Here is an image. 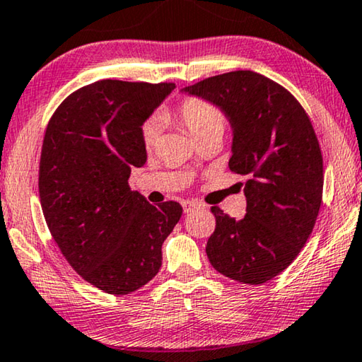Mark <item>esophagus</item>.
I'll return each mask as SVG.
<instances>
[{"instance_id": "obj_1", "label": "esophagus", "mask_w": 362, "mask_h": 362, "mask_svg": "<svg viewBox=\"0 0 362 362\" xmlns=\"http://www.w3.org/2000/svg\"><path fill=\"white\" fill-rule=\"evenodd\" d=\"M199 209H202V205H200V204H195V202H185V204H182V210H185L186 215H191L192 211L199 210Z\"/></svg>"}]
</instances>
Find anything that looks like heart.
Wrapping results in <instances>:
<instances>
[{
	"label": "heart",
	"instance_id": "heart-1",
	"mask_svg": "<svg viewBox=\"0 0 362 362\" xmlns=\"http://www.w3.org/2000/svg\"><path fill=\"white\" fill-rule=\"evenodd\" d=\"M176 118L187 128L195 141L211 133L223 134L226 127V117L216 107L202 98H186L176 107ZM141 138L146 147H152L158 138V127L153 120L146 122L141 128Z\"/></svg>",
	"mask_w": 362,
	"mask_h": 362
}]
</instances>
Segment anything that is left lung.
Instances as JSON below:
<instances>
[{
	"instance_id": "obj_1",
	"label": "left lung",
	"mask_w": 362,
	"mask_h": 362,
	"mask_svg": "<svg viewBox=\"0 0 362 362\" xmlns=\"http://www.w3.org/2000/svg\"><path fill=\"white\" fill-rule=\"evenodd\" d=\"M185 91L220 105L229 117V168L248 177L242 220L211 206L216 228L206 257L237 282H268L298 257L321 209L324 168L315 128L292 93L252 70L210 76Z\"/></svg>"
}]
</instances>
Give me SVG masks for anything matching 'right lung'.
<instances>
[{
    "mask_svg": "<svg viewBox=\"0 0 362 362\" xmlns=\"http://www.w3.org/2000/svg\"><path fill=\"white\" fill-rule=\"evenodd\" d=\"M175 83L99 80L65 98L49 118L38 189L52 239L91 286L127 295L162 266V244L182 215L151 205L128 177L146 163L141 125Z\"/></svg>",
    "mask_w": 362,
    "mask_h": 362,
    "instance_id": "1",
    "label": "right lung"
}]
</instances>
